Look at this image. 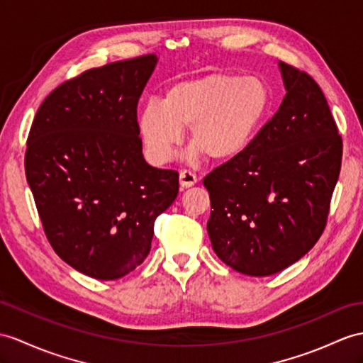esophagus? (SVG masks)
I'll use <instances>...</instances> for the list:
<instances>
[{
	"label": "esophagus",
	"mask_w": 363,
	"mask_h": 363,
	"mask_svg": "<svg viewBox=\"0 0 363 363\" xmlns=\"http://www.w3.org/2000/svg\"><path fill=\"white\" fill-rule=\"evenodd\" d=\"M197 183V175L189 169H183L180 172V184L183 188H191Z\"/></svg>",
	"instance_id": "34e87169"
}]
</instances>
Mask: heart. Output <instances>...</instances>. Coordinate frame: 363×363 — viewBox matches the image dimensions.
<instances>
[{
  "label": "heart",
  "instance_id": "obj_1",
  "mask_svg": "<svg viewBox=\"0 0 363 363\" xmlns=\"http://www.w3.org/2000/svg\"><path fill=\"white\" fill-rule=\"evenodd\" d=\"M272 89L259 75L214 72L167 87L162 101H149L138 115L147 155L163 164L189 130L191 145L214 162L242 155L267 125Z\"/></svg>",
  "mask_w": 363,
  "mask_h": 363
}]
</instances>
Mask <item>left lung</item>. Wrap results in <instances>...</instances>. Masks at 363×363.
<instances>
[{
	"label": "left lung",
	"instance_id": "obj_1",
	"mask_svg": "<svg viewBox=\"0 0 363 363\" xmlns=\"http://www.w3.org/2000/svg\"><path fill=\"white\" fill-rule=\"evenodd\" d=\"M286 95L246 151L203 179L217 257L264 277L296 263L322 235L342 164V137L313 77L279 63Z\"/></svg>",
	"mask_w": 363,
	"mask_h": 363
}]
</instances>
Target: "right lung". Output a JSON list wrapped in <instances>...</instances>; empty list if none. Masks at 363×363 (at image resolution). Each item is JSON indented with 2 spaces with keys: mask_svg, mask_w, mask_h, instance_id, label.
<instances>
[{
  "mask_svg": "<svg viewBox=\"0 0 363 363\" xmlns=\"http://www.w3.org/2000/svg\"><path fill=\"white\" fill-rule=\"evenodd\" d=\"M154 54L89 69L52 91L35 115L24 167L52 248L99 280L134 271L155 218L179 194V172L147 164L137 104Z\"/></svg>",
  "mask_w": 363,
  "mask_h": 363,
  "instance_id": "right-lung-1",
  "label": "right lung"
}]
</instances>
